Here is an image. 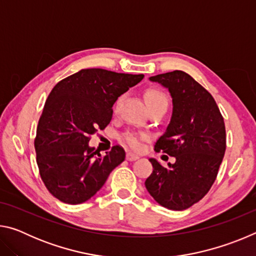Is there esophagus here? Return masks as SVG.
I'll return each mask as SVG.
<instances>
[{"label":"esophagus","instance_id":"esophagus-1","mask_svg":"<svg viewBox=\"0 0 256 256\" xmlns=\"http://www.w3.org/2000/svg\"><path fill=\"white\" fill-rule=\"evenodd\" d=\"M136 159H138V156L134 154L132 152L126 154V160H128V162H134V160H136Z\"/></svg>","mask_w":256,"mask_h":256}]
</instances>
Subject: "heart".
Masks as SVG:
<instances>
[{
  "label": "heart",
  "mask_w": 256,
  "mask_h": 256,
  "mask_svg": "<svg viewBox=\"0 0 256 256\" xmlns=\"http://www.w3.org/2000/svg\"><path fill=\"white\" fill-rule=\"evenodd\" d=\"M123 100V96H120L118 98V100L115 102L114 105V110L116 112L118 110V107L120 105V102ZM146 100L148 106H152L156 105V104L162 102H168V98L166 94H164L162 92L157 89H150L146 92ZM120 141L123 142L124 144H126L128 148H131L132 150L138 151L142 149V146H144V142L149 140V136L146 133H138V132H125L120 136Z\"/></svg>",
  "instance_id": "obj_1"
}]
</instances>
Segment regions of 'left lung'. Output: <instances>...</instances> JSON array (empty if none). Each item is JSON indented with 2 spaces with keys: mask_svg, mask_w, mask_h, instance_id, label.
<instances>
[{
  "mask_svg": "<svg viewBox=\"0 0 256 256\" xmlns=\"http://www.w3.org/2000/svg\"><path fill=\"white\" fill-rule=\"evenodd\" d=\"M170 90L172 116L154 144L156 152L175 157L164 167L150 159L154 170L146 188L160 206L185 210L209 192L226 151V128L214 97L184 71L150 78Z\"/></svg>",
  "mask_w": 256,
  "mask_h": 256,
  "instance_id": "left-lung-1",
  "label": "left lung"
}]
</instances>
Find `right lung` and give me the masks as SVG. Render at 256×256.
Returning a JSON list of instances; mask_svg holds the SVG:
<instances>
[{
	"label": "right lung",
	"mask_w": 256,
	"mask_h": 256,
	"mask_svg": "<svg viewBox=\"0 0 256 256\" xmlns=\"http://www.w3.org/2000/svg\"><path fill=\"white\" fill-rule=\"evenodd\" d=\"M144 76L84 68L52 89L34 141L42 180L52 196L68 204L84 203L124 162L120 146L102 156L88 142L110 124L118 98Z\"/></svg>",
	"instance_id": "add662e5"
}]
</instances>
